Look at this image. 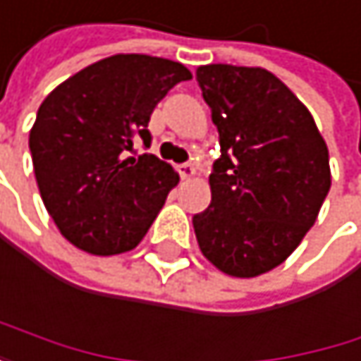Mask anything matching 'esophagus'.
Masks as SVG:
<instances>
[{
  "label": "esophagus",
  "mask_w": 361,
  "mask_h": 361,
  "mask_svg": "<svg viewBox=\"0 0 361 361\" xmlns=\"http://www.w3.org/2000/svg\"><path fill=\"white\" fill-rule=\"evenodd\" d=\"M178 174H180V178H191L195 174V166L193 164H180L178 166Z\"/></svg>",
  "instance_id": "34e87169"
}]
</instances>
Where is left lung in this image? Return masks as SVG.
I'll use <instances>...</instances> for the list:
<instances>
[{
  "instance_id": "left-lung-1",
  "label": "left lung",
  "mask_w": 361,
  "mask_h": 361,
  "mask_svg": "<svg viewBox=\"0 0 361 361\" xmlns=\"http://www.w3.org/2000/svg\"><path fill=\"white\" fill-rule=\"evenodd\" d=\"M195 78L221 147L195 238L221 272L251 279L283 264L312 228L332 185L328 147L268 70L210 63Z\"/></svg>"
}]
</instances>
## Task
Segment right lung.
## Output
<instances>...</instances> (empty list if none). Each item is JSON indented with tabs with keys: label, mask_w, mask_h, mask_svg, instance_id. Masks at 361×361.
<instances>
[{
	"label": "right lung",
	"mask_w": 361,
	"mask_h": 361,
	"mask_svg": "<svg viewBox=\"0 0 361 361\" xmlns=\"http://www.w3.org/2000/svg\"><path fill=\"white\" fill-rule=\"evenodd\" d=\"M189 78L178 61L114 55L42 102L29 133L33 172L44 206L74 247L116 255L145 238L178 174L133 147H151L155 106Z\"/></svg>",
	"instance_id": "1"
}]
</instances>
